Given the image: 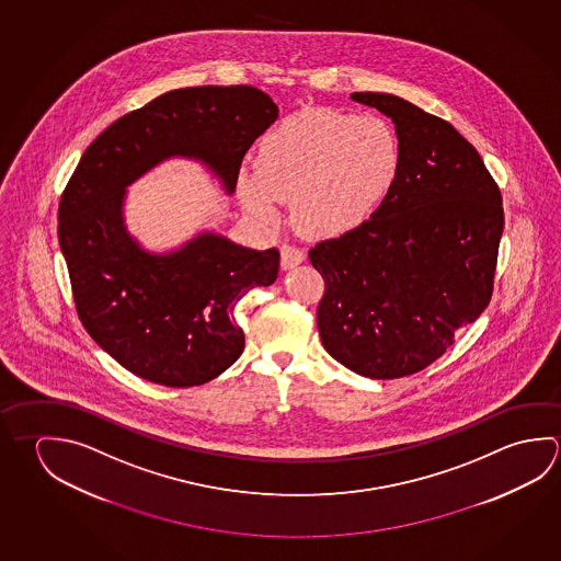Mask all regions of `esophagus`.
I'll use <instances>...</instances> for the list:
<instances>
[{"label":"esophagus","mask_w":561,"mask_h":561,"mask_svg":"<svg viewBox=\"0 0 561 561\" xmlns=\"http://www.w3.org/2000/svg\"><path fill=\"white\" fill-rule=\"evenodd\" d=\"M279 252H282V267H284V270H291V267L299 266L305 260L304 250L291 247V244H284V247L279 248Z\"/></svg>","instance_id":"34e87169"}]
</instances>
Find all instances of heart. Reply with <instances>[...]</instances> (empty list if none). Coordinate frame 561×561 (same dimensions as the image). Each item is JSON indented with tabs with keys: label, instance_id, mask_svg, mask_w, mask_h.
<instances>
[{
	"label": "heart",
	"instance_id": "heart-1",
	"mask_svg": "<svg viewBox=\"0 0 561 561\" xmlns=\"http://www.w3.org/2000/svg\"><path fill=\"white\" fill-rule=\"evenodd\" d=\"M398 169V138L383 119L317 110L260 141L254 178L240 179V197L270 225L282 217L279 201L295 197V217L307 232L341 237L373 217Z\"/></svg>",
	"mask_w": 561,
	"mask_h": 561
}]
</instances>
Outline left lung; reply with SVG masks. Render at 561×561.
<instances>
[{
  "label": "left lung",
  "instance_id": "left-lung-1",
  "mask_svg": "<svg viewBox=\"0 0 561 561\" xmlns=\"http://www.w3.org/2000/svg\"><path fill=\"white\" fill-rule=\"evenodd\" d=\"M354 102L392 118L400 169L363 227L323 240L317 327L353 373L390 380L435 363L491 301L504 210L479 151L449 122L383 92Z\"/></svg>",
  "mask_w": 561,
  "mask_h": 561
}]
</instances>
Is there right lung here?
<instances>
[{"instance_id": "1", "label": "right lung", "mask_w": 561, "mask_h": 561, "mask_svg": "<svg viewBox=\"0 0 561 561\" xmlns=\"http://www.w3.org/2000/svg\"><path fill=\"white\" fill-rule=\"evenodd\" d=\"M277 118L254 87L171 90L116 119L80 158L59 205V242L77 313L129 373L169 388L201 386L244 351L234 307L272 285L279 252L215 232L151 254L124 225L126 187L169 158L203 161L228 193L250 146Z\"/></svg>"}]
</instances>
